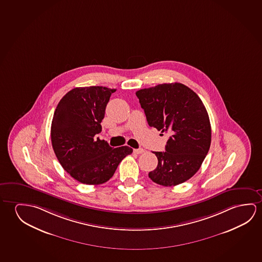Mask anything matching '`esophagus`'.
I'll return each mask as SVG.
<instances>
[{
  "label": "esophagus",
  "mask_w": 262,
  "mask_h": 262,
  "mask_svg": "<svg viewBox=\"0 0 262 262\" xmlns=\"http://www.w3.org/2000/svg\"><path fill=\"white\" fill-rule=\"evenodd\" d=\"M145 151L143 149H133V152L136 153V154H141Z\"/></svg>",
  "instance_id": "34e87169"
}]
</instances>
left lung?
Instances as JSON below:
<instances>
[{"label":"left lung","mask_w":262,"mask_h":262,"mask_svg":"<svg viewBox=\"0 0 262 262\" xmlns=\"http://www.w3.org/2000/svg\"><path fill=\"white\" fill-rule=\"evenodd\" d=\"M148 124L169 133L165 151H154L153 182L171 187L188 181L201 168L211 141L209 115L200 97L186 85L163 83L136 93Z\"/></svg>","instance_id":"1"}]
</instances>
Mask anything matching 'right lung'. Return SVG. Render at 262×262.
I'll list each match as a JSON object with an SVG mask.
<instances>
[{
    "label": "right lung",
    "instance_id": "1",
    "mask_svg": "<svg viewBox=\"0 0 262 262\" xmlns=\"http://www.w3.org/2000/svg\"><path fill=\"white\" fill-rule=\"evenodd\" d=\"M114 92L102 86L73 89L54 112L51 127L54 153L64 170L83 184L109 181L120 162L133 152L128 146L113 149L95 137L101 132L105 109Z\"/></svg>",
    "mask_w": 262,
    "mask_h": 262
}]
</instances>
